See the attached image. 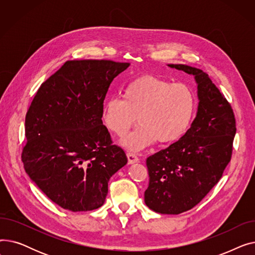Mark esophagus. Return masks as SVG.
<instances>
[{
  "mask_svg": "<svg viewBox=\"0 0 255 255\" xmlns=\"http://www.w3.org/2000/svg\"><path fill=\"white\" fill-rule=\"evenodd\" d=\"M127 158H128V163H129V164L136 163V162L138 161V157H137L136 154H134V153L128 152V153H127Z\"/></svg>",
  "mask_w": 255,
  "mask_h": 255,
  "instance_id": "34e87169",
  "label": "esophagus"
}]
</instances>
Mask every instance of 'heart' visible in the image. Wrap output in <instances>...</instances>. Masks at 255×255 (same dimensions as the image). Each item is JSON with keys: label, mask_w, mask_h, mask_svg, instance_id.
I'll use <instances>...</instances> for the list:
<instances>
[{"label": "heart", "mask_w": 255, "mask_h": 255, "mask_svg": "<svg viewBox=\"0 0 255 255\" xmlns=\"http://www.w3.org/2000/svg\"><path fill=\"white\" fill-rule=\"evenodd\" d=\"M122 98L107 99L102 109L106 128L124 136L136 123L140 125L122 140L130 150H141L156 140L171 143L190 128L196 112L194 92L184 84H172L155 75L132 79L122 91Z\"/></svg>", "instance_id": "obj_1"}]
</instances>
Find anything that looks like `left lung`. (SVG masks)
I'll return each mask as SVG.
<instances>
[{
    "label": "left lung",
    "mask_w": 255,
    "mask_h": 255,
    "mask_svg": "<svg viewBox=\"0 0 255 255\" xmlns=\"http://www.w3.org/2000/svg\"><path fill=\"white\" fill-rule=\"evenodd\" d=\"M168 67L194 76L199 102L185 135L146 158L150 181L144 203L157 213L178 215L219 182L231 161L237 128L231 104L206 72L182 64Z\"/></svg>",
    "instance_id": "8db88e82"
}]
</instances>
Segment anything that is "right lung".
Wrapping results in <instances>:
<instances>
[{
  "instance_id": "1",
  "label": "right lung",
  "mask_w": 255,
  "mask_h": 255,
  "mask_svg": "<svg viewBox=\"0 0 255 255\" xmlns=\"http://www.w3.org/2000/svg\"><path fill=\"white\" fill-rule=\"evenodd\" d=\"M129 63L67 61L40 86L25 116V172L65 210L100 208L109 181L127 163L102 123L106 93Z\"/></svg>"
}]
</instances>
